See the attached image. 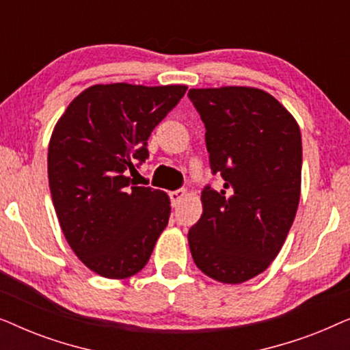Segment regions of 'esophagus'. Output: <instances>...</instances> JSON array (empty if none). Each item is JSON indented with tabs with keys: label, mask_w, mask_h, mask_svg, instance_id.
Returning <instances> with one entry per match:
<instances>
[{
	"label": "esophagus",
	"mask_w": 350,
	"mask_h": 350,
	"mask_svg": "<svg viewBox=\"0 0 350 350\" xmlns=\"http://www.w3.org/2000/svg\"><path fill=\"white\" fill-rule=\"evenodd\" d=\"M185 196H186V189H185V188H180V189L172 191V193H170V200H172V204H174V205L180 204V200L183 199Z\"/></svg>",
	"instance_id": "esophagus-1"
}]
</instances>
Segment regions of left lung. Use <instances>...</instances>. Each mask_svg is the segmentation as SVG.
Returning a JSON list of instances; mask_svg holds the SVG:
<instances>
[{"label": "left lung", "instance_id": "obj_1", "mask_svg": "<svg viewBox=\"0 0 350 350\" xmlns=\"http://www.w3.org/2000/svg\"><path fill=\"white\" fill-rule=\"evenodd\" d=\"M205 126L210 169L224 186L202 191L188 232L196 266L223 284L261 274L279 255L301 193L303 146L295 118L255 88L191 89Z\"/></svg>", "mask_w": 350, "mask_h": 350}]
</instances>
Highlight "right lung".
Wrapping results in <instances>:
<instances>
[{"label":"right lung","instance_id":"right-lung-1","mask_svg":"<svg viewBox=\"0 0 350 350\" xmlns=\"http://www.w3.org/2000/svg\"><path fill=\"white\" fill-rule=\"evenodd\" d=\"M186 89L92 85L52 132L47 175L57 218L71 250L98 275L142 271L169 223V196L135 186L129 174L148 159V138Z\"/></svg>","mask_w":350,"mask_h":350}]
</instances>
